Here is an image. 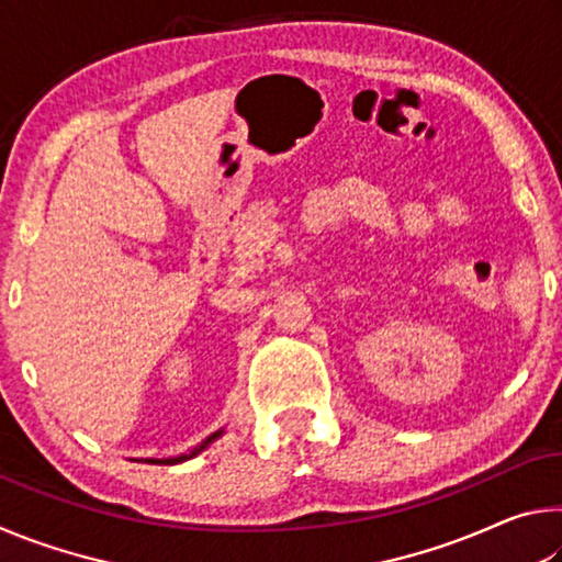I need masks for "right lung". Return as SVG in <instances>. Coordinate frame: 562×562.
Listing matches in <instances>:
<instances>
[{"instance_id":"1","label":"right lung","mask_w":562,"mask_h":562,"mask_svg":"<svg viewBox=\"0 0 562 562\" xmlns=\"http://www.w3.org/2000/svg\"><path fill=\"white\" fill-rule=\"evenodd\" d=\"M221 436H223V429H221V431H215V434H211V436H207V439H205L201 446H195V449L190 451V453L176 456V459H146V461H148V463H160V465H173V463H180V461H188V459H193V456L201 453L207 443H213L215 439H221Z\"/></svg>"}]
</instances>
